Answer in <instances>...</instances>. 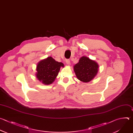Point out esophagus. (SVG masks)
<instances>
[{"label": "esophagus", "instance_id": "esophagus-1", "mask_svg": "<svg viewBox=\"0 0 133 133\" xmlns=\"http://www.w3.org/2000/svg\"><path fill=\"white\" fill-rule=\"evenodd\" d=\"M66 63L68 65H70V60H69V59H66Z\"/></svg>", "mask_w": 133, "mask_h": 133}]
</instances>
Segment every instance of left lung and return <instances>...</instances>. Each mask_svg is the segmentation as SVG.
<instances>
[{
    "label": "left lung",
    "instance_id": "1",
    "mask_svg": "<svg viewBox=\"0 0 133 133\" xmlns=\"http://www.w3.org/2000/svg\"><path fill=\"white\" fill-rule=\"evenodd\" d=\"M99 65L94 61L82 56L79 62L74 67L77 78L81 81L87 82L90 81L97 75Z\"/></svg>",
    "mask_w": 133,
    "mask_h": 133
}]
</instances>
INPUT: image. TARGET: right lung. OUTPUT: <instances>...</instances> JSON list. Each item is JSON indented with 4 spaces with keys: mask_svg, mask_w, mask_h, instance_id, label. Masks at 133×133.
Segmentation results:
<instances>
[{
    "mask_svg": "<svg viewBox=\"0 0 133 133\" xmlns=\"http://www.w3.org/2000/svg\"><path fill=\"white\" fill-rule=\"evenodd\" d=\"M62 63L55 61L52 57L39 62L36 67V77L44 84H50L55 80L61 67H64Z\"/></svg>",
    "mask_w": 133,
    "mask_h": 133,
    "instance_id": "add662e5",
    "label": "right lung"
}]
</instances>
